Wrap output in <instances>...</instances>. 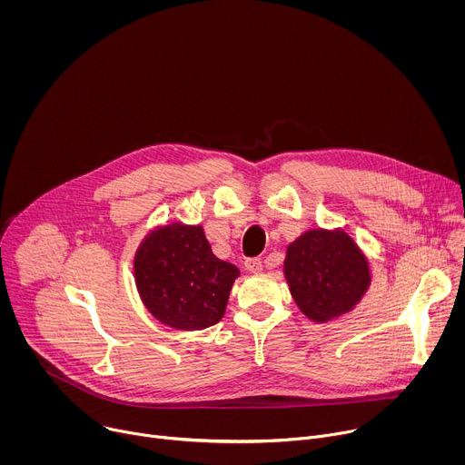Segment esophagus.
<instances>
[{
  "instance_id": "esophagus-1",
  "label": "esophagus",
  "mask_w": 465,
  "mask_h": 465,
  "mask_svg": "<svg viewBox=\"0 0 465 465\" xmlns=\"http://www.w3.org/2000/svg\"><path fill=\"white\" fill-rule=\"evenodd\" d=\"M244 271H248L250 274H259L262 271V262L257 257H250L244 261Z\"/></svg>"
}]
</instances>
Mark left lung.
Instances as JSON below:
<instances>
[{
	"label": "left lung",
	"mask_w": 465,
	"mask_h": 465,
	"mask_svg": "<svg viewBox=\"0 0 465 465\" xmlns=\"http://www.w3.org/2000/svg\"><path fill=\"white\" fill-rule=\"evenodd\" d=\"M283 274L298 309L314 323L351 312L371 285L370 261L344 228H311L287 244Z\"/></svg>",
	"instance_id": "left-lung-1"
}]
</instances>
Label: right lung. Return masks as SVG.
I'll list each match as a JSON object with an SVG mask.
<instances>
[{
  "instance_id": "right-lung-1",
  "label": "right lung",
  "mask_w": 465,
  "mask_h": 465,
  "mask_svg": "<svg viewBox=\"0 0 465 465\" xmlns=\"http://www.w3.org/2000/svg\"><path fill=\"white\" fill-rule=\"evenodd\" d=\"M241 271L219 259L201 224L153 228L134 253V280L145 309L163 325L206 329L224 316Z\"/></svg>"
}]
</instances>
